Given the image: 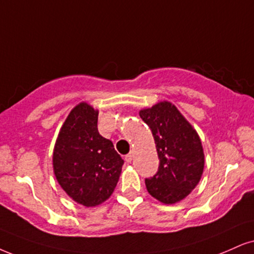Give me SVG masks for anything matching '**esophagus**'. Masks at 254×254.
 I'll return each instance as SVG.
<instances>
[{
  "label": "esophagus",
  "instance_id": "34e87169",
  "mask_svg": "<svg viewBox=\"0 0 254 254\" xmlns=\"http://www.w3.org/2000/svg\"><path fill=\"white\" fill-rule=\"evenodd\" d=\"M133 158H134V154H133V152H130L129 154H127L126 156H125V160H126V162H132Z\"/></svg>",
  "mask_w": 254,
  "mask_h": 254
}]
</instances>
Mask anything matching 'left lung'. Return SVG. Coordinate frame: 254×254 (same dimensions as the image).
Masks as SVG:
<instances>
[{"label": "left lung", "instance_id": "left-lung-1", "mask_svg": "<svg viewBox=\"0 0 254 254\" xmlns=\"http://www.w3.org/2000/svg\"><path fill=\"white\" fill-rule=\"evenodd\" d=\"M139 114L151 128L160 160L158 172L145 180L147 190L162 203L180 201L201 179L205 164L201 140L171 102H159Z\"/></svg>", "mask_w": 254, "mask_h": 254}]
</instances>
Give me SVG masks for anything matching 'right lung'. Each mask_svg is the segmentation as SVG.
I'll return each mask as SVG.
<instances>
[{"label":"right lung","instance_id":"right-lung-1","mask_svg":"<svg viewBox=\"0 0 254 254\" xmlns=\"http://www.w3.org/2000/svg\"><path fill=\"white\" fill-rule=\"evenodd\" d=\"M99 112L81 102L71 109L53 153V168L62 190L74 201L94 207L114 192L124 160L98 130Z\"/></svg>","mask_w":254,"mask_h":254}]
</instances>
